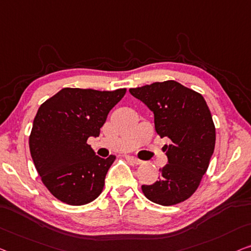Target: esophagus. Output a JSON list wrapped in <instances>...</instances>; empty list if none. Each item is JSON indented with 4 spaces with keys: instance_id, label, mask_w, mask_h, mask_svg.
Returning a JSON list of instances; mask_svg holds the SVG:
<instances>
[{
    "instance_id": "obj_1",
    "label": "esophagus",
    "mask_w": 251,
    "mask_h": 251,
    "mask_svg": "<svg viewBox=\"0 0 251 251\" xmlns=\"http://www.w3.org/2000/svg\"><path fill=\"white\" fill-rule=\"evenodd\" d=\"M130 160H132V161L135 163V164H142V163H143V161H142V160L137 159V158H134V156H130Z\"/></svg>"
}]
</instances>
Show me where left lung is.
I'll return each mask as SVG.
<instances>
[{"instance_id":"8db88e82","label":"left lung","mask_w":251,"mask_h":251,"mask_svg":"<svg viewBox=\"0 0 251 251\" xmlns=\"http://www.w3.org/2000/svg\"><path fill=\"white\" fill-rule=\"evenodd\" d=\"M130 95L154 114V127L170 144L163 150L168 163L159 180L142 185L145 197L169 206L195 193L206 173L215 147V127L203 96L176 81L154 82L129 89Z\"/></svg>"}]
</instances>
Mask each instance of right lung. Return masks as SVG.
<instances>
[{
    "label": "right lung",
    "instance_id": "right-lung-1",
    "mask_svg": "<svg viewBox=\"0 0 251 251\" xmlns=\"http://www.w3.org/2000/svg\"><path fill=\"white\" fill-rule=\"evenodd\" d=\"M125 92L64 88L39 107L29 137L30 153L44 185L57 200L84 205L101 194L116 156L96 155L87 140L99 136Z\"/></svg>",
    "mask_w": 251,
    "mask_h": 251
}]
</instances>
